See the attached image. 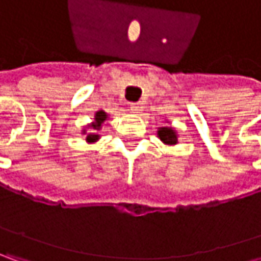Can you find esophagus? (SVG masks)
Here are the masks:
<instances>
[{"instance_id":"34e87169","label":"esophagus","mask_w":261,"mask_h":261,"mask_svg":"<svg viewBox=\"0 0 261 261\" xmlns=\"http://www.w3.org/2000/svg\"><path fill=\"white\" fill-rule=\"evenodd\" d=\"M143 108H144V107H143L142 102H133V103H130V109L133 112H137V114H139L140 111H143Z\"/></svg>"}]
</instances>
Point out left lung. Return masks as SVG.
<instances>
[{
    "instance_id": "obj_1",
    "label": "left lung",
    "mask_w": 261,
    "mask_h": 261,
    "mask_svg": "<svg viewBox=\"0 0 261 261\" xmlns=\"http://www.w3.org/2000/svg\"><path fill=\"white\" fill-rule=\"evenodd\" d=\"M159 139L165 143V144H176V133L171 127H162L158 131Z\"/></svg>"
}]
</instances>
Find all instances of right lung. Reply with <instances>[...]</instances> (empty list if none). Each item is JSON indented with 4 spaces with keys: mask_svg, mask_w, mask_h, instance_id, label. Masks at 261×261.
Here are the masks:
<instances>
[{
    "mask_svg": "<svg viewBox=\"0 0 261 261\" xmlns=\"http://www.w3.org/2000/svg\"><path fill=\"white\" fill-rule=\"evenodd\" d=\"M107 118H108L107 112L99 111V112H96V115H95V122H92V124H90V127H92L95 131H97L99 128H100V125L103 124V121H105ZM97 139H99V134H96V133H89V134H87V137H86V140H87L89 143L96 142Z\"/></svg>",
    "mask_w": 261,
    "mask_h": 261,
    "instance_id": "right-lung-1",
    "label": "right lung"
}]
</instances>
